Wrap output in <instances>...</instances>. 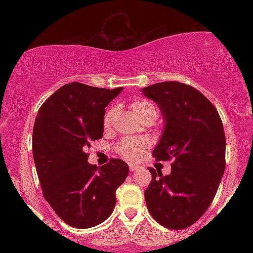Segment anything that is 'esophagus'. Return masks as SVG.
<instances>
[{"label":"esophagus","mask_w":253,"mask_h":253,"mask_svg":"<svg viewBox=\"0 0 253 253\" xmlns=\"http://www.w3.org/2000/svg\"><path fill=\"white\" fill-rule=\"evenodd\" d=\"M138 169H139V165L129 164V171H130V172H134V171H136Z\"/></svg>","instance_id":"obj_1"}]
</instances>
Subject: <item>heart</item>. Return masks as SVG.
<instances>
[{
	"label": "heart",
	"mask_w": 253,
	"mask_h": 253,
	"mask_svg": "<svg viewBox=\"0 0 253 253\" xmlns=\"http://www.w3.org/2000/svg\"><path fill=\"white\" fill-rule=\"evenodd\" d=\"M130 108H132L133 113L140 119L141 121L145 120H155L158 114V109H157L156 104L152 103L151 101L147 100H135L130 103ZM115 114H117V109L114 107L107 109L106 114L103 118V127L104 128H109L112 126L113 120H114ZM147 147V141L146 140H134V139H127V140L121 141L118 146V152L119 155L123 156L124 158L128 159V161H133L136 159L138 157H140L143 151Z\"/></svg>",
	"instance_id": "b5f03b06"
}]
</instances>
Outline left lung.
Returning <instances> with one entry per match:
<instances>
[{
	"label": "left lung",
	"instance_id": "1",
	"mask_svg": "<svg viewBox=\"0 0 253 253\" xmlns=\"http://www.w3.org/2000/svg\"><path fill=\"white\" fill-rule=\"evenodd\" d=\"M141 91L158 104L165 123L152 155L156 161H173L169 175L149 168L147 210L164 227L187 228L208 210L223 176L222 121L213 103L188 84L169 81Z\"/></svg>",
	"mask_w": 253,
	"mask_h": 253
}]
</instances>
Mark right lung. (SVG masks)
<instances>
[{
  "label": "right lung",
  "mask_w": 253,
  "mask_h": 253,
  "mask_svg": "<svg viewBox=\"0 0 253 253\" xmlns=\"http://www.w3.org/2000/svg\"><path fill=\"white\" fill-rule=\"evenodd\" d=\"M123 88L104 89L72 82L52 94L36 118L33 158L43 197L64 222L90 228L108 219L115 191L128 176V165L110 159L97 168L86 149L103 135L106 107Z\"/></svg>",
  "instance_id": "1"
}]
</instances>
